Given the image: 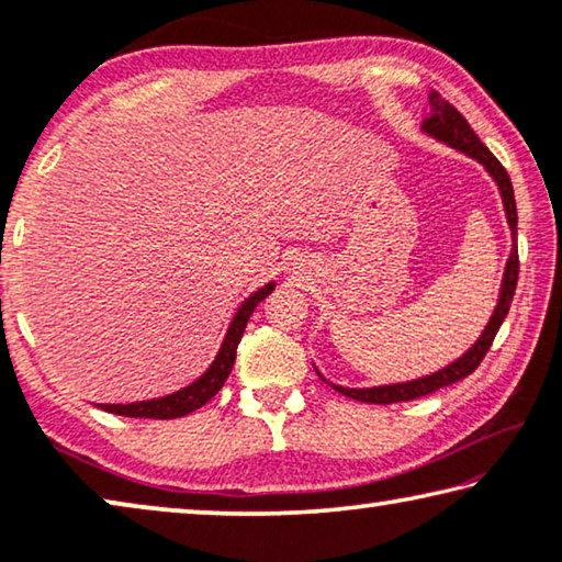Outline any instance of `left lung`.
<instances>
[{
	"label": "left lung",
	"instance_id": "8db88e82",
	"mask_svg": "<svg viewBox=\"0 0 562 562\" xmlns=\"http://www.w3.org/2000/svg\"><path fill=\"white\" fill-rule=\"evenodd\" d=\"M429 105H431V113H429V119H424L422 131L429 133V136H434L437 140H443V144H449L451 148L472 156L474 161H480L484 169H487L492 179H495L499 194H502V204H505L509 232H513V252H509V259L505 265V278H502L495 313H492L490 323L484 325L480 340H476L462 358H457L454 363L443 366L437 373L424 375V379H416V381H406V383H389V386H373V389H346V386H338V383H330V386L335 391H340L342 396L363 401V404L386 406V404H398V401H414V398L429 396V393L439 391L443 386H451V383L462 381L469 373H474L476 366L482 363V358L487 356V350L492 346V340H495L499 325L505 323L509 305H513V297H515L517 274H520V257H517V206H515L513 181H509L505 166H502L497 158L492 156V150L484 146L480 138H476V133L469 128L464 115L459 113L457 108L449 103V100H443L437 90H431L429 93Z\"/></svg>",
	"mask_w": 562,
	"mask_h": 562
}]
</instances>
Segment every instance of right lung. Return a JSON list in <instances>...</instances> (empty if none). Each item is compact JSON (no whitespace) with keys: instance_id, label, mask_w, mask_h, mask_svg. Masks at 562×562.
Listing matches in <instances>:
<instances>
[{"instance_id":"1","label":"right lung","mask_w":562,"mask_h":562,"mask_svg":"<svg viewBox=\"0 0 562 562\" xmlns=\"http://www.w3.org/2000/svg\"><path fill=\"white\" fill-rule=\"evenodd\" d=\"M272 290H274V282H267L265 288L252 292V295L239 305V310L232 317L227 335H224L220 353H216L212 366H209L194 383H189V386H183L181 391L169 393V396H161V398L133 401V404H98V406L108 414L131 416V418H179L196 412V408L204 406L206 401H212L224 386V381L229 379L234 358H237V346L241 340V333L247 328V321L252 317L255 307L262 303Z\"/></svg>"}]
</instances>
